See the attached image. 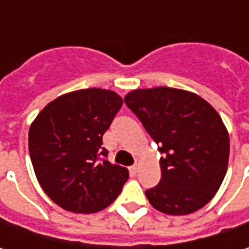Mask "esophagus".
<instances>
[{
	"instance_id": "esophagus-1",
	"label": "esophagus",
	"mask_w": 249,
	"mask_h": 249,
	"mask_svg": "<svg viewBox=\"0 0 249 249\" xmlns=\"http://www.w3.org/2000/svg\"><path fill=\"white\" fill-rule=\"evenodd\" d=\"M140 165H141V160H140V159H136L134 165L130 167V170H131V172H134V173H137V172H139V169H140Z\"/></svg>"
}]
</instances>
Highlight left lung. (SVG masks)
Listing matches in <instances>:
<instances>
[{"label": "left lung", "mask_w": 249, "mask_h": 249, "mask_svg": "<svg viewBox=\"0 0 249 249\" xmlns=\"http://www.w3.org/2000/svg\"><path fill=\"white\" fill-rule=\"evenodd\" d=\"M124 102L163 154L160 181L145 191L149 204L172 216L204 208L229 165L230 139L220 115L196 92L162 86L131 90Z\"/></svg>", "instance_id": "left-lung-1"}]
</instances>
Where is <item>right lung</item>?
I'll list each match as a JSON object with an SVG mask.
<instances>
[{"mask_svg": "<svg viewBox=\"0 0 249 249\" xmlns=\"http://www.w3.org/2000/svg\"><path fill=\"white\" fill-rule=\"evenodd\" d=\"M123 100L115 91L83 89L44 107L29 129V152L43 191L74 213H94L110 205L129 178L102 145Z\"/></svg>", "mask_w": 249, "mask_h": 249, "instance_id": "obj_1", "label": "right lung"}]
</instances>
